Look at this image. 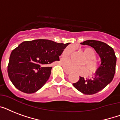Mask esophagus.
Here are the masks:
<instances>
[{"mask_svg": "<svg viewBox=\"0 0 120 120\" xmlns=\"http://www.w3.org/2000/svg\"><path fill=\"white\" fill-rule=\"evenodd\" d=\"M64 71H65V72L66 74H67V75H68V74H70V72H69V71H68L67 70H66L65 69H64Z\"/></svg>", "mask_w": 120, "mask_h": 120, "instance_id": "34e87169", "label": "esophagus"}]
</instances>
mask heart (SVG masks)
<instances>
[{
	"label": "heart",
	"mask_w": 120,
	"mask_h": 120,
	"mask_svg": "<svg viewBox=\"0 0 120 120\" xmlns=\"http://www.w3.org/2000/svg\"><path fill=\"white\" fill-rule=\"evenodd\" d=\"M73 50V47L72 46H68L63 51L62 56L64 58H67L71 55ZM83 52L86 56V58L83 62V64L86 65L88 71L90 75L95 74L98 70V64L95 60L97 56L96 52L91 47H86L83 49ZM62 64L67 71L70 72L85 74L86 71V69L84 66L75 65L68 60H63L62 61Z\"/></svg>",
	"instance_id": "1"
}]
</instances>
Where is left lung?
<instances>
[{"label":"left lung","mask_w":120,"mask_h":120,"mask_svg":"<svg viewBox=\"0 0 120 120\" xmlns=\"http://www.w3.org/2000/svg\"><path fill=\"white\" fill-rule=\"evenodd\" d=\"M95 49L101 59V64L92 79H80L73 85L85 95H93L106 87L113 79L115 73L116 57L114 50L106 43L100 41L88 40L80 43Z\"/></svg>","instance_id":"1"}]
</instances>
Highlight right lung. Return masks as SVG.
I'll use <instances>...</instances> for the list:
<instances>
[{
	"mask_svg": "<svg viewBox=\"0 0 120 120\" xmlns=\"http://www.w3.org/2000/svg\"><path fill=\"white\" fill-rule=\"evenodd\" d=\"M70 43H59L45 39L25 41L13 50L8 75L15 88L26 93L38 91L49 80L52 67Z\"/></svg>",
	"mask_w": 120,
	"mask_h": 120,
	"instance_id": "add662e5",
	"label": "right lung"
}]
</instances>
